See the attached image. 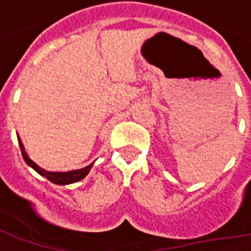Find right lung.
<instances>
[{
  "label": "right lung",
  "instance_id": "add662e5",
  "mask_svg": "<svg viewBox=\"0 0 251 251\" xmlns=\"http://www.w3.org/2000/svg\"><path fill=\"white\" fill-rule=\"evenodd\" d=\"M17 140H19V145L21 148V153H23V158L25 160V163L29 165L30 168H33L39 175H41L43 177H47L51 183L57 185H67L72 184V183H76V181H80L82 179H84L86 176L90 172V169L93 168L94 163H91L87 167H84L82 169H75V171H67V172H51V171H46L41 167H39L35 161H32L29 158V156L25 152V148L23 145V142L20 140V137L17 136Z\"/></svg>",
  "mask_w": 251,
  "mask_h": 251
}]
</instances>
